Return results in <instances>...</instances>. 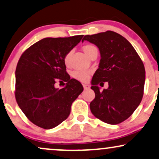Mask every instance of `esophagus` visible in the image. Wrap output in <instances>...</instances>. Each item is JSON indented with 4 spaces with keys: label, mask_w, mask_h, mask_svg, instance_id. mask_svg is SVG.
<instances>
[{
    "label": "esophagus",
    "mask_w": 159,
    "mask_h": 159,
    "mask_svg": "<svg viewBox=\"0 0 159 159\" xmlns=\"http://www.w3.org/2000/svg\"><path fill=\"white\" fill-rule=\"evenodd\" d=\"M83 87H84V89H89V88H90V87H89V86L88 84H83Z\"/></svg>",
    "instance_id": "esophagus-1"
}]
</instances>
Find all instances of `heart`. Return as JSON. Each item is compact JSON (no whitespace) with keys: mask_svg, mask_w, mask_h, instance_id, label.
Masks as SVG:
<instances>
[{"mask_svg":"<svg viewBox=\"0 0 159 159\" xmlns=\"http://www.w3.org/2000/svg\"><path fill=\"white\" fill-rule=\"evenodd\" d=\"M82 49L84 52V53L89 58H90L92 55L95 54H98V48L93 44H86L82 47ZM72 52H69L66 53L64 57V63L66 66H68L70 63V57H71ZM92 73L91 70H81V71H75L73 72L72 75L75 78L81 81H85L88 80Z\"/></svg>","mask_w":159,"mask_h":159,"instance_id":"1","label":"heart"}]
</instances>
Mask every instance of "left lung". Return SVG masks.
Listing matches in <instances>:
<instances>
[{
	"label": "left lung",
	"instance_id": "obj_1",
	"mask_svg": "<svg viewBox=\"0 0 159 159\" xmlns=\"http://www.w3.org/2000/svg\"><path fill=\"white\" fill-rule=\"evenodd\" d=\"M84 41L96 45L101 54L98 69L91 82L95 94L89 105L92 113L105 123H121L133 113L142 99L144 64L131 43L115 32L85 35ZM104 82L109 87L100 91L98 85Z\"/></svg>",
	"mask_w": 159,
	"mask_h": 159
}]
</instances>
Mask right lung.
Listing matches in <instances>:
<instances>
[{
  "instance_id": "1",
  "label": "right lung",
  "mask_w": 159,
  "mask_h": 159,
  "mask_svg": "<svg viewBox=\"0 0 159 159\" xmlns=\"http://www.w3.org/2000/svg\"><path fill=\"white\" fill-rule=\"evenodd\" d=\"M84 35L45 38L25 50L15 70V98L32 123L49 129L68 118L72 102L83 92V86L66 71L64 57ZM67 82L55 88L57 80Z\"/></svg>"
}]
</instances>
